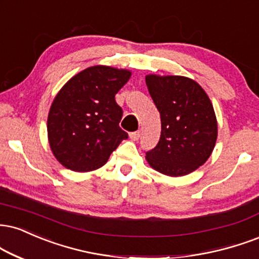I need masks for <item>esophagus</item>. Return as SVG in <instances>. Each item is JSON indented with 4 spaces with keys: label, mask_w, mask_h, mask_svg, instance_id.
<instances>
[{
    "label": "esophagus",
    "mask_w": 259,
    "mask_h": 259,
    "mask_svg": "<svg viewBox=\"0 0 259 259\" xmlns=\"http://www.w3.org/2000/svg\"><path fill=\"white\" fill-rule=\"evenodd\" d=\"M140 136H141V132H134L130 134V139L133 140V141H138V140L140 139Z\"/></svg>",
    "instance_id": "esophagus-1"
}]
</instances>
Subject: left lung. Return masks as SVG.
Masks as SVG:
<instances>
[{
	"label": "left lung",
	"instance_id": "left-lung-1",
	"mask_svg": "<svg viewBox=\"0 0 259 259\" xmlns=\"http://www.w3.org/2000/svg\"><path fill=\"white\" fill-rule=\"evenodd\" d=\"M146 84L161 120L159 142L146 153V160L166 176L188 175L208 159L216 145L211 100L188 77L147 74Z\"/></svg>",
	"mask_w": 259,
	"mask_h": 259
}]
</instances>
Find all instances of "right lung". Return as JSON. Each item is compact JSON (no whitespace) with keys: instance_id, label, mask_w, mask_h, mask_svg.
<instances>
[{"instance_id":"1","label":"right lung","mask_w":259,"mask_h":259,"mask_svg":"<svg viewBox=\"0 0 259 259\" xmlns=\"http://www.w3.org/2000/svg\"><path fill=\"white\" fill-rule=\"evenodd\" d=\"M132 77L129 70L96 65L80 71L53 100L47 121L48 141L66 169L88 172L101 167L127 134L114 96Z\"/></svg>"}]
</instances>
